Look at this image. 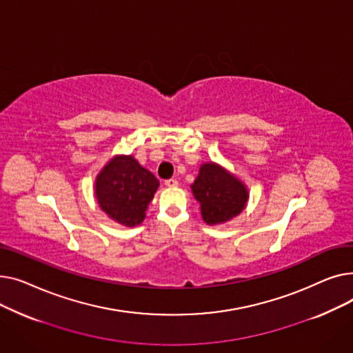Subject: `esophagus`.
Returning <instances> with one entry per match:
<instances>
[{"label": "esophagus", "mask_w": 353, "mask_h": 353, "mask_svg": "<svg viewBox=\"0 0 353 353\" xmlns=\"http://www.w3.org/2000/svg\"><path fill=\"white\" fill-rule=\"evenodd\" d=\"M164 184H165L167 188H177L179 181H177L176 179H169V180H165V181H164Z\"/></svg>", "instance_id": "1"}]
</instances>
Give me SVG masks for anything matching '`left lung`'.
<instances>
[{"mask_svg": "<svg viewBox=\"0 0 353 353\" xmlns=\"http://www.w3.org/2000/svg\"><path fill=\"white\" fill-rule=\"evenodd\" d=\"M192 190L208 225H220L233 219L245 209L248 201L243 184L214 163L200 167Z\"/></svg>", "mask_w": 353, "mask_h": 353, "instance_id": "1", "label": "left lung"}]
</instances>
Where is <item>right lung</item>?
Listing matches in <instances>:
<instances>
[{"instance_id":"1","label":"right lung","mask_w":353,"mask_h":353,"mask_svg":"<svg viewBox=\"0 0 353 353\" xmlns=\"http://www.w3.org/2000/svg\"><path fill=\"white\" fill-rule=\"evenodd\" d=\"M159 180L132 156H119L104 167L96 181L100 208L124 226L140 225Z\"/></svg>"}]
</instances>
